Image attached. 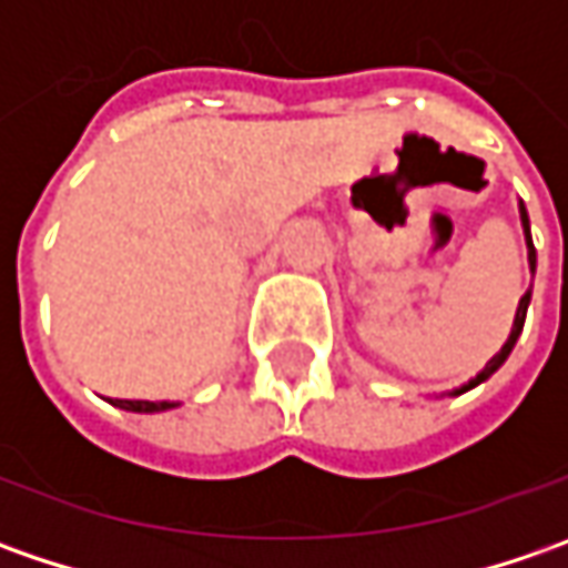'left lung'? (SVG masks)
<instances>
[{
    "label": "left lung",
    "mask_w": 568,
    "mask_h": 568,
    "mask_svg": "<svg viewBox=\"0 0 568 568\" xmlns=\"http://www.w3.org/2000/svg\"><path fill=\"white\" fill-rule=\"evenodd\" d=\"M518 214H521V227H525V243H528V268H531V277H535V268H537V252H535V243H531V224H528V211H525V205L518 202ZM528 303H531V291H525V296L518 300V310H515V322H513V332H509V338H506V344L499 347V354L493 357L474 379H468L465 385H458V388H452L448 395H465V392H470L474 385H480V382H487L503 366V363L509 361V354H513L515 341H518V335H521V328H525V316H528Z\"/></svg>",
    "instance_id": "obj_1"
}]
</instances>
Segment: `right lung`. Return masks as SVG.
I'll list each match as a JSON object with an SVG mask.
<instances>
[{"label":"right lung","instance_id":"add662e5","mask_svg":"<svg viewBox=\"0 0 568 568\" xmlns=\"http://www.w3.org/2000/svg\"><path fill=\"white\" fill-rule=\"evenodd\" d=\"M116 407H122V410H135V414H158V410H170V407H176L180 402H122V398H116Z\"/></svg>","mask_w":568,"mask_h":568}]
</instances>
